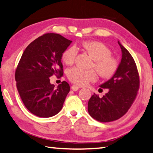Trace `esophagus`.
Listing matches in <instances>:
<instances>
[{"mask_svg": "<svg viewBox=\"0 0 153 153\" xmlns=\"http://www.w3.org/2000/svg\"><path fill=\"white\" fill-rule=\"evenodd\" d=\"M71 89H72L74 91H77V90L79 89V86H76V85H73V86H71Z\"/></svg>", "mask_w": 153, "mask_h": 153, "instance_id": "34e87169", "label": "esophagus"}]
</instances>
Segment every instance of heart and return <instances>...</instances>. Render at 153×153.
<instances>
[{"label":"heart","mask_w":153,"mask_h":153,"mask_svg":"<svg viewBox=\"0 0 153 153\" xmlns=\"http://www.w3.org/2000/svg\"><path fill=\"white\" fill-rule=\"evenodd\" d=\"M81 47L93 59L91 67L94 68L99 76L108 78L117 71V59L111 56V51L105 44L97 42H84ZM77 54L76 46H70L62 54V60L67 65L74 63ZM68 79L77 86H86L97 77L94 69L84 70L78 67H73L67 71Z\"/></svg>","instance_id":"1"}]
</instances>
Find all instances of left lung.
Masks as SVG:
<instances>
[{"label":"left lung","mask_w":153,"mask_h":153,"mask_svg":"<svg viewBox=\"0 0 153 153\" xmlns=\"http://www.w3.org/2000/svg\"><path fill=\"white\" fill-rule=\"evenodd\" d=\"M122 59L111 79L100 86L108 93L100 98L94 93L88 103L92 118L101 123L114 121L124 116L136 98L140 88V77L135 62L127 49L118 42Z\"/></svg>","instance_id":"8db88e82"}]
</instances>
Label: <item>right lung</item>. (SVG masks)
<instances>
[{"mask_svg": "<svg viewBox=\"0 0 153 153\" xmlns=\"http://www.w3.org/2000/svg\"><path fill=\"white\" fill-rule=\"evenodd\" d=\"M71 42L59 34L45 33L31 42L22 55L15 73L16 86L33 114L48 118L61 110L70 86L63 81L55 88L50 77L63 76L62 54Z\"/></svg>", "mask_w": 153, "mask_h": 153, "instance_id": "add662e5", "label": "right lung"}]
</instances>
